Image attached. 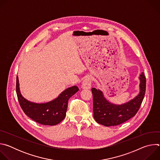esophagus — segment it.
I'll return each instance as SVG.
<instances>
[{"label":"esophagus","instance_id":"1","mask_svg":"<svg viewBox=\"0 0 160 160\" xmlns=\"http://www.w3.org/2000/svg\"><path fill=\"white\" fill-rule=\"evenodd\" d=\"M92 85V80L90 77H86L82 82V87L84 89H89Z\"/></svg>","mask_w":160,"mask_h":160}]
</instances>
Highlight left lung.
I'll return each mask as SVG.
<instances>
[{
	"label": "left lung",
	"mask_w": 160,
	"mask_h": 160,
	"mask_svg": "<svg viewBox=\"0 0 160 160\" xmlns=\"http://www.w3.org/2000/svg\"><path fill=\"white\" fill-rule=\"evenodd\" d=\"M139 79L140 92L133 99L122 105L109 102L101 90L92 88L93 95V112L95 120L106 127L120 125L134 117L139 111L146 93V79L142 72Z\"/></svg>",
	"instance_id": "left-lung-1"
}]
</instances>
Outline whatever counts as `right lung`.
<instances>
[{
    "instance_id": "add662e5",
    "label": "right lung",
    "mask_w": 160,
    "mask_h": 160,
    "mask_svg": "<svg viewBox=\"0 0 160 160\" xmlns=\"http://www.w3.org/2000/svg\"><path fill=\"white\" fill-rule=\"evenodd\" d=\"M16 90L20 106L28 117L43 125H56L64 119L68 100L79 88L77 86L68 88L54 100L43 104L31 102L21 96L18 77Z\"/></svg>"
}]
</instances>
